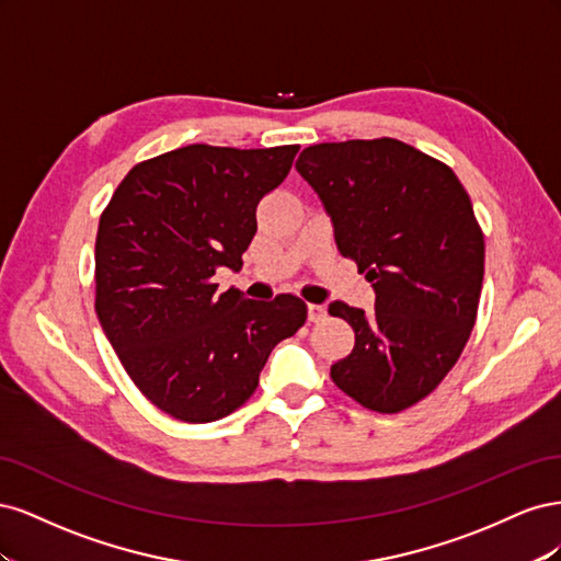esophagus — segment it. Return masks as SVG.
Instances as JSON below:
<instances>
[{"label":"esophagus","instance_id":"1","mask_svg":"<svg viewBox=\"0 0 561 561\" xmlns=\"http://www.w3.org/2000/svg\"><path fill=\"white\" fill-rule=\"evenodd\" d=\"M322 318H325V307L322 304H309V320L318 322Z\"/></svg>","mask_w":561,"mask_h":561}]
</instances>
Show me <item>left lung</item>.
Masks as SVG:
<instances>
[{"mask_svg":"<svg viewBox=\"0 0 561 561\" xmlns=\"http://www.w3.org/2000/svg\"><path fill=\"white\" fill-rule=\"evenodd\" d=\"M297 171L377 295L369 316L330 304L355 332L330 377L367 410L398 414L447 377L478 318L484 236L470 196L449 165L393 138L311 145Z\"/></svg>","mask_w":561,"mask_h":561,"instance_id":"obj_1","label":"left lung"}]
</instances>
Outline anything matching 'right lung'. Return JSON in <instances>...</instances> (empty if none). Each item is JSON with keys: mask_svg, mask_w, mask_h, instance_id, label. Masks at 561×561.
I'll list each match as a JSON object with an SVG mask.
<instances>
[{"mask_svg": "<svg viewBox=\"0 0 561 561\" xmlns=\"http://www.w3.org/2000/svg\"><path fill=\"white\" fill-rule=\"evenodd\" d=\"M299 145H190L130 168L100 215L95 313L140 393L161 412L208 423L254 393L268 353L307 320L295 295L217 293L239 271L260 201L287 178Z\"/></svg>", "mask_w": 561, "mask_h": 561, "instance_id": "add662e5", "label": "right lung"}]
</instances>
